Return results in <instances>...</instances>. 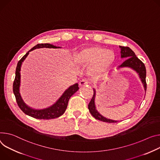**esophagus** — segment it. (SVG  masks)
<instances>
[{"label": "esophagus", "instance_id": "34e87169", "mask_svg": "<svg viewBox=\"0 0 160 160\" xmlns=\"http://www.w3.org/2000/svg\"><path fill=\"white\" fill-rule=\"evenodd\" d=\"M88 83H89V81L87 80V79H85V78L80 80V81L79 82V85L80 86H83V85H88Z\"/></svg>", "mask_w": 160, "mask_h": 160}]
</instances>
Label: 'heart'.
<instances>
[{
  "label": "heart",
  "mask_w": 160,
  "mask_h": 160,
  "mask_svg": "<svg viewBox=\"0 0 160 160\" xmlns=\"http://www.w3.org/2000/svg\"><path fill=\"white\" fill-rule=\"evenodd\" d=\"M114 55L112 51L106 50L99 47H92L82 50L78 55V62L83 64H92L96 62L94 70L102 71L112 64Z\"/></svg>",
  "instance_id": "obj_1"
}]
</instances>
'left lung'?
<instances>
[{
    "label": "left lung",
    "mask_w": 160,
    "mask_h": 160,
    "mask_svg": "<svg viewBox=\"0 0 160 160\" xmlns=\"http://www.w3.org/2000/svg\"><path fill=\"white\" fill-rule=\"evenodd\" d=\"M121 48V53L122 58H126V61L122 62V64L119 66V68H123V67H129L132 68L138 73L139 77L141 79V81L143 85L144 89L146 91L147 90V83H146V69L144 64L138 59V58L135 55L134 52L129 48L128 47H122L120 46ZM94 94L93 96L88 105V108L89 110V112L93 117L98 120L101 121L103 122H106L108 123H115L118 122V121H113L109 119H107L103 116L101 115L96 109L95 103H94V99H95V94L96 91L93 89Z\"/></svg>",
    "instance_id": "obj_1"
}]
</instances>
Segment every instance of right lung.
Here are the masks:
<instances>
[{"mask_svg": "<svg viewBox=\"0 0 160 160\" xmlns=\"http://www.w3.org/2000/svg\"><path fill=\"white\" fill-rule=\"evenodd\" d=\"M39 48H57L59 47H57L55 46L49 44V43H44V44L41 43V44H38L28 51L18 61L17 64L15 72V78H14V80L13 82L12 85V91L14 96H15L17 103L19 108L22 110V111L23 113L31 116L32 118L38 119H55L60 117L61 115H62L64 113L68 107L69 99L72 94H74L79 89V87L78 83H75L70 86L69 88L63 93L61 97L57 101V102L55 104H53L52 106L47 108H45L42 110H34L26 105L23 101L19 92V88L20 84V68L22 62L25 60L29 52Z\"/></svg>", "mask_w": 160, "mask_h": 160, "instance_id": "right-lung-1", "label": "right lung"}]
</instances>
